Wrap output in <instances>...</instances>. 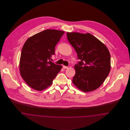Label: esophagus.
I'll list each match as a JSON object with an SVG mask.
<instances>
[{
	"label": "esophagus",
	"instance_id": "obj_1",
	"mask_svg": "<svg viewBox=\"0 0 130 130\" xmlns=\"http://www.w3.org/2000/svg\"><path fill=\"white\" fill-rule=\"evenodd\" d=\"M63 69H67V68H68V67L63 65Z\"/></svg>",
	"mask_w": 130,
	"mask_h": 130
}]
</instances>
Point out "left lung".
<instances>
[{"instance_id":"left-lung-1","label":"left lung","mask_w":130,"mask_h":130,"mask_svg":"<svg viewBox=\"0 0 130 130\" xmlns=\"http://www.w3.org/2000/svg\"><path fill=\"white\" fill-rule=\"evenodd\" d=\"M70 43L80 60L74 65L73 83L84 92L93 91L101 85L111 70V56L107 47L89 33L67 32Z\"/></svg>"}]
</instances>
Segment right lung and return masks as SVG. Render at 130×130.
<instances>
[{
	"instance_id": "obj_1",
	"label": "right lung",
	"mask_w": 130,
	"mask_h": 130,
	"mask_svg": "<svg viewBox=\"0 0 130 130\" xmlns=\"http://www.w3.org/2000/svg\"><path fill=\"white\" fill-rule=\"evenodd\" d=\"M64 31L45 30L29 38L22 48L20 73L31 88L42 91L52 85L62 66L52 62L55 47Z\"/></svg>"
}]
</instances>
